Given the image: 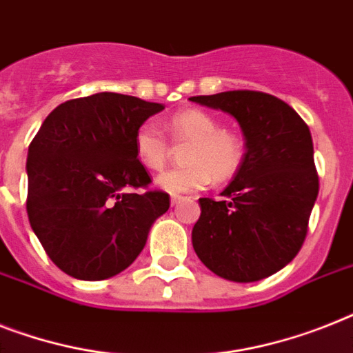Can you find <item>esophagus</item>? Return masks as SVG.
<instances>
[{
    "label": "esophagus",
    "mask_w": 353,
    "mask_h": 353,
    "mask_svg": "<svg viewBox=\"0 0 353 353\" xmlns=\"http://www.w3.org/2000/svg\"><path fill=\"white\" fill-rule=\"evenodd\" d=\"M183 201H185V197L179 196V194H172V197H170L172 206H177V205H179V203H183Z\"/></svg>",
    "instance_id": "esophagus-1"
}]
</instances>
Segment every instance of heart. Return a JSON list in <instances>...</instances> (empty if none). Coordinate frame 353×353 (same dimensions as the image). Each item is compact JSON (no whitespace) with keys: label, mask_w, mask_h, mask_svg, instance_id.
<instances>
[{"label":"heart","mask_w":353,"mask_h":353,"mask_svg":"<svg viewBox=\"0 0 353 353\" xmlns=\"http://www.w3.org/2000/svg\"><path fill=\"white\" fill-rule=\"evenodd\" d=\"M167 130L172 141L186 143L183 167L159 176L157 185L168 192H190L205 188L214 179L225 183L236 176L245 159V143L234 130L219 127L216 117L199 108L176 112L168 119ZM137 161L152 172L165 168L170 157V143L154 123H143L134 134Z\"/></svg>","instance_id":"1"}]
</instances>
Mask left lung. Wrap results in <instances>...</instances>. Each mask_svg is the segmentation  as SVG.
Masks as SVG:
<instances>
[{"instance_id":"obj_1","label":"left lung","mask_w":353,"mask_h":353,"mask_svg":"<svg viewBox=\"0 0 353 353\" xmlns=\"http://www.w3.org/2000/svg\"><path fill=\"white\" fill-rule=\"evenodd\" d=\"M190 99L228 112L246 139L243 165L223 199H199L194 250L206 268L228 281L272 276L301 250L319 194L310 128L290 105L257 90Z\"/></svg>"}]
</instances>
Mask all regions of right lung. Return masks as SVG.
<instances>
[{
  "label": "right lung",
  "mask_w": 353,
  "mask_h": 353,
  "mask_svg": "<svg viewBox=\"0 0 353 353\" xmlns=\"http://www.w3.org/2000/svg\"><path fill=\"white\" fill-rule=\"evenodd\" d=\"M163 108L99 92L61 103L34 136L28 221L68 276L99 281L123 272L143 250L152 223L168 210L170 196L148 188L152 179L134 152L136 130Z\"/></svg>",
  "instance_id": "1"
}]
</instances>
